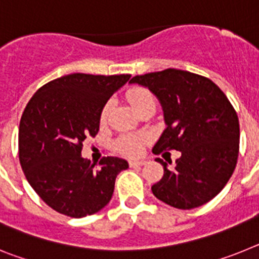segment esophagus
Returning a JSON list of instances; mask_svg holds the SVG:
<instances>
[{"label": "esophagus", "instance_id": "34e87169", "mask_svg": "<svg viewBox=\"0 0 259 259\" xmlns=\"http://www.w3.org/2000/svg\"><path fill=\"white\" fill-rule=\"evenodd\" d=\"M145 163L144 161H130V166L131 167H137V166H143Z\"/></svg>", "mask_w": 259, "mask_h": 259}]
</instances>
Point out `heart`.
<instances>
[{"mask_svg": "<svg viewBox=\"0 0 259 259\" xmlns=\"http://www.w3.org/2000/svg\"><path fill=\"white\" fill-rule=\"evenodd\" d=\"M127 101L132 106V109L139 113L144 107L149 106V105H155V100L153 93L149 89L144 88V87H134V88L128 89L125 93ZM111 111V102H106L104 107L101 109V114H100V120L101 123H106L107 118ZM145 141L144 136H136V135H124V136L119 137V140L116 141L115 146L116 149L120 153L130 157H136L141 153V148Z\"/></svg>", "mask_w": 259, "mask_h": 259, "instance_id": "obj_1", "label": "heart"}]
</instances>
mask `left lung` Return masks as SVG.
Returning a JSON list of instances; mask_svg holds the SVG:
<instances>
[{
  "instance_id": "obj_1",
  "label": "left lung",
  "mask_w": 259,
  "mask_h": 259,
  "mask_svg": "<svg viewBox=\"0 0 259 259\" xmlns=\"http://www.w3.org/2000/svg\"><path fill=\"white\" fill-rule=\"evenodd\" d=\"M130 83L148 87L163 107L167 128L153 153L182 152L170 170L157 158L163 176L153 194L183 210L209 202L227 184L239 157V118L227 96L207 77L175 68L136 75Z\"/></svg>"
}]
</instances>
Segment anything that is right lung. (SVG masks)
I'll use <instances>...</instances> for the list:
<instances>
[{"instance_id": "1", "label": "right lung", "mask_w": 259, "mask_h": 259, "mask_svg": "<svg viewBox=\"0 0 259 259\" xmlns=\"http://www.w3.org/2000/svg\"><path fill=\"white\" fill-rule=\"evenodd\" d=\"M131 75L71 74L32 96L19 124V162L38 197L71 218L100 211L111 200L116 175L128 167L118 157L98 168L81 158L83 143L100 130V114Z\"/></svg>"}]
</instances>
